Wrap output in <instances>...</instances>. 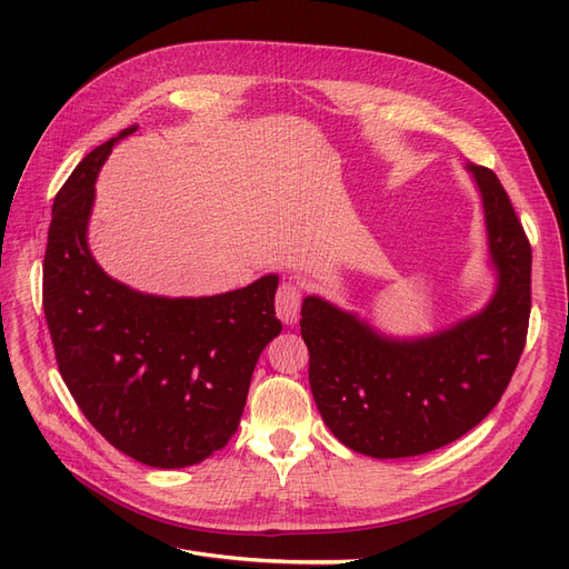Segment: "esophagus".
<instances>
[{"instance_id": "1", "label": "esophagus", "mask_w": 569, "mask_h": 569, "mask_svg": "<svg viewBox=\"0 0 569 569\" xmlns=\"http://www.w3.org/2000/svg\"><path fill=\"white\" fill-rule=\"evenodd\" d=\"M301 303H303V289L299 282L287 280L278 287V295H274V311H278V318L287 325L297 322L301 313Z\"/></svg>"}]
</instances>
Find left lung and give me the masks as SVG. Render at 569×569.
<instances>
[{
    "instance_id": "8db88e82",
    "label": "left lung",
    "mask_w": 569,
    "mask_h": 569,
    "mask_svg": "<svg viewBox=\"0 0 569 569\" xmlns=\"http://www.w3.org/2000/svg\"><path fill=\"white\" fill-rule=\"evenodd\" d=\"M475 176L498 268L479 316L418 341L377 337L318 297L301 306L308 382L332 435L370 458H408L460 439L501 401L522 356L531 311V247L496 173Z\"/></svg>"
}]
</instances>
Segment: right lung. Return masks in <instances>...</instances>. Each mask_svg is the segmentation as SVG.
I'll use <instances>...</instances> for the list:
<instances>
[{"label":"right lung","mask_w":569,"mask_h":569,"mask_svg":"<svg viewBox=\"0 0 569 569\" xmlns=\"http://www.w3.org/2000/svg\"><path fill=\"white\" fill-rule=\"evenodd\" d=\"M113 142L92 149L54 197L44 318L63 382L97 432L151 468H187L237 432L256 360L282 332L278 278L201 299L149 297L111 280L84 230Z\"/></svg>","instance_id":"right-lung-1"}]
</instances>
